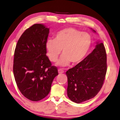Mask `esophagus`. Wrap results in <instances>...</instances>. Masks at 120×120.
<instances>
[{
    "label": "esophagus",
    "mask_w": 120,
    "mask_h": 120,
    "mask_svg": "<svg viewBox=\"0 0 120 120\" xmlns=\"http://www.w3.org/2000/svg\"><path fill=\"white\" fill-rule=\"evenodd\" d=\"M58 73H59V74H62V73H64V71L61 69H58Z\"/></svg>",
    "instance_id": "obj_1"
}]
</instances>
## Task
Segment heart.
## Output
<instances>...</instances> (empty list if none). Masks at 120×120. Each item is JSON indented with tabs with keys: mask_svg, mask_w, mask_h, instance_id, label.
<instances>
[{
	"mask_svg": "<svg viewBox=\"0 0 120 120\" xmlns=\"http://www.w3.org/2000/svg\"><path fill=\"white\" fill-rule=\"evenodd\" d=\"M90 36L73 28H67L56 33L54 39H49L45 49L50 60L56 62L62 50L63 54L56 63L60 67H66L70 62L78 64L82 61L90 50Z\"/></svg>",
	"mask_w": 120,
	"mask_h": 120,
	"instance_id": "obj_1",
	"label": "heart"
}]
</instances>
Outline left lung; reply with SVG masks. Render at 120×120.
<instances>
[{"instance_id": "8db88e82", "label": "left lung", "mask_w": 120, "mask_h": 120, "mask_svg": "<svg viewBox=\"0 0 120 120\" xmlns=\"http://www.w3.org/2000/svg\"><path fill=\"white\" fill-rule=\"evenodd\" d=\"M93 32L96 31L92 29ZM107 56L103 43L97 41L95 49L82 61L66 72L67 96L79 104L92 99L102 87L107 71Z\"/></svg>"}]
</instances>
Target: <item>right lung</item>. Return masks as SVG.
Here are the masks:
<instances>
[{
  "label": "right lung",
  "mask_w": 120,
  "mask_h": 120,
  "mask_svg": "<svg viewBox=\"0 0 120 120\" xmlns=\"http://www.w3.org/2000/svg\"><path fill=\"white\" fill-rule=\"evenodd\" d=\"M49 30L44 24H34L22 34L15 50V80L21 94L31 101L47 96L53 79L58 75L56 67L51 66L46 56Z\"/></svg>",
  "instance_id": "right-lung-1"
}]
</instances>
